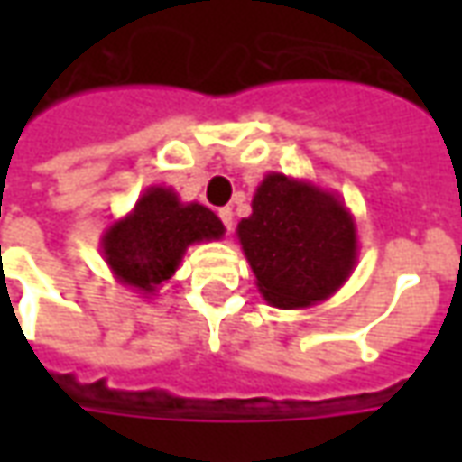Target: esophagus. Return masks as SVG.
<instances>
[{"label":"esophagus","instance_id":"esophagus-1","mask_svg":"<svg viewBox=\"0 0 462 462\" xmlns=\"http://www.w3.org/2000/svg\"><path fill=\"white\" fill-rule=\"evenodd\" d=\"M217 215H220L222 225H225V227L230 230V227H232V208H220V210H217Z\"/></svg>","mask_w":462,"mask_h":462}]
</instances>
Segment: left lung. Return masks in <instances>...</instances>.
Wrapping results in <instances>:
<instances>
[{
    "label": "left lung",
    "instance_id": "obj_1",
    "mask_svg": "<svg viewBox=\"0 0 462 462\" xmlns=\"http://www.w3.org/2000/svg\"><path fill=\"white\" fill-rule=\"evenodd\" d=\"M237 235L264 300L284 310L327 300L356 260L344 202L284 175L264 178Z\"/></svg>",
    "mask_w": 462,
    "mask_h": 462
}]
</instances>
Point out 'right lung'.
I'll return each mask as SVG.
<instances>
[{
    "label": "right lung",
    "mask_w": 462,
    "mask_h": 462,
    "mask_svg": "<svg viewBox=\"0 0 462 462\" xmlns=\"http://www.w3.org/2000/svg\"><path fill=\"white\" fill-rule=\"evenodd\" d=\"M222 222L202 205H180L178 195L151 188L133 215L116 222L104 237L106 262L123 284L155 291L178 270L188 245L222 237Z\"/></svg>",
    "instance_id": "right-lung-1"
}]
</instances>
